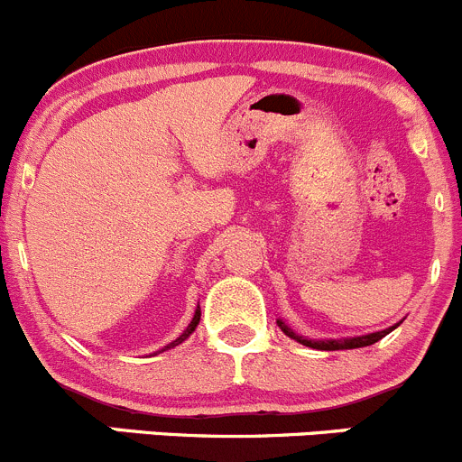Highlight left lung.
Returning a JSON list of instances; mask_svg holds the SVG:
<instances>
[{"instance_id":"8db88e82","label":"left lung","mask_w":462,"mask_h":462,"mask_svg":"<svg viewBox=\"0 0 462 462\" xmlns=\"http://www.w3.org/2000/svg\"><path fill=\"white\" fill-rule=\"evenodd\" d=\"M279 328L283 330V333L288 335V337L297 339L300 344H304V346H310V348H319V351H344V348H362V346H371V344L380 342L384 335H389L391 330L395 328V326H391V328H384V330H377V333H369V335H360V337H344V339H309V337H301V335L292 333V328H288L286 324H283L282 319H277Z\"/></svg>"}]
</instances>
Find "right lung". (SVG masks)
<instances>
[{"instance_id": "obj_1", "label": "right lung", "mask_w": 462, "mask_h": 462, "mask_svg": "<svg viewBox=\"0 0 462 462\" xmlns=\"http://www.w3.org/2000/svg\"><path fill=\"white\" fill-rule=\"evenodd\" d=\"M199 321H201V309H199V306H197V310H194V318H192V321H189L188 328H185L183 333H180L179 337L174 339V342H170L165 348H161V351H167V348H174V346H179V344H183L185 339H188L189 335L194 333V328H197V326H199ZM161 351H156V353H161Z\"/></svg>"}]
</instances>
